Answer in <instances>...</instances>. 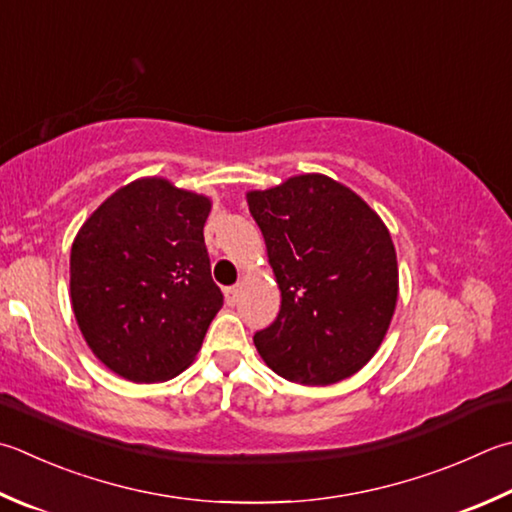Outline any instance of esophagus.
Wrapping results in <instances>:
<instances>
[{"label":"esophagus","mask_w":512,"mask_h":512,"mask_svg":"<svg viewBox=\"0 0 512 512\" xmlns=\"http://www.w3.org/2000/svg\"><path fill=\"white\" fill-rule=\"evenodd\" d=\"M238 294H240V287H238V285L227 287V289H225V301H227V305H236V303H238Z\"/></svg>","instance_id":"1"}]
</instances>
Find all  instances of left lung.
<instances>
[{
  "label": "left lung",
  "mask_w": 512,
  "mask_h": 512,
  "mask_svg": "<svg viewBox=\"0 0 512 512\" xmlns=\"http://www.w3.org/2000/svg\"><path fill=\"white\" fill-rule=\"evenodd\" d=\"M281 289L254 334L263 361L301 385L350 379L379 350L399 298L397 252L381 216L343 182L301 173L247 191Z\"/></svg>",
  "instance_id": "obj_1"
}]
</instances>
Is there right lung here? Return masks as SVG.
<instances>
[{"instance_id": "right-lung-1", "label": "right lung", "mask_w": 512, "mask_h": 512, "mask_svg": "<svg viewBox=\"0 0 512 512\" xmlns=\"http://www.w3.org/2000/svg\"><path fill=\"white\" fill-rule=\"evenodd\" d=\"M211 198L147 176L106 198L71 247V305L86 345L122 379L187 370L223 294L205 247Z\"/></svg>"}]
</instances>
